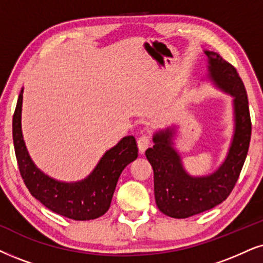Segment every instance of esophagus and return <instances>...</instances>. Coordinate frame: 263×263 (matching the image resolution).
Returning <instances> with one entry per match:
<instances>
[{"label":"esophagus","instance_id":"1","mask_svg":"<svg viewBox=\"0 0 263 263\" xmlns=\"http://www.w3.org/2000/svg\"><path fill=\"white\" fill-rule=\"evenodd\" d=\"M149 144H151V139H149L148 136H142V137L138 138L137 141V145H138V149H139V153L143 154V153L145 152V149L149 147Z\"/></svg>","mask_w":263,"mask_h":263}]
</instances>
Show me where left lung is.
Returning a JSON list of instances; mask_svg holds the SVG:
<instances>
[{"instance_id": "1", "label": "left lung", "mask_w": 263, "mask_h": 263, "mask_svg": "<svg viewBox=\"0 0 263 263\" xmlns=\"http://www.w3.org/2000/svg\"><path fill=\"white\" fill-rule=\"evenodd\" d=\"M206 75L201 81L232 97L233 132L223 161L206 175L193 176L184 167L176 148L177 126L159 128L145 156L154 170L156 206L172 218H187L210 210L224 201L237 183L247 159L251 138V121L247 91L233 65L218 53L204 49Z\"/></svg>"}]
</instances>
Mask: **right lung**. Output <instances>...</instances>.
I'll return each instance as SVG.
<instances>
[{
	"label": "right lung",
	"instance_id": "obj_1",
	"mask_svg": "<svg viewBox=\"0 0 263 263\" xmlns=\"http://www.w3.org/2000/svg\"><path fill=\"white\" fill-rule=\"evenodd\" d=\"M22 88L13 115V143L19 171L26 187L35 199L55 212L75 221L101 217L110 208L119 177L128 164L138 156L134 136H125L118 144L99 159L98 164L85 178L75 182L59 181L39 168L26 148L22 129Z\"/></svg>",
	"mask_w": 263,
	"mask_h": 263
}]
</instances>
